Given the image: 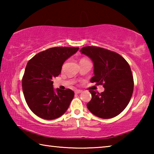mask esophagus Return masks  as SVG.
<instances>
[{
  "instance_id": "34e87169",
  "label": "esophagus",
  "mask_w": 154,
  "mask_h": 154,
  "mask_svg": "<svg viewBox=\"0 0 154 154\" xmlns=\"http://www.w3.org/2000/svg\"><path fill=\"white\" fill-rule=\"evenodd\" d=\"M82 91L80 90H77L75 91V94H80V93H82Z\"/></svg>"
}]
</instances>
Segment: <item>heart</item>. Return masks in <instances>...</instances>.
Returning <instances> with one entry per match:
<instances>
[{"mask_svg":"<svg viewBox=\"0 0 154 154\" xmlns=\"http://www.w3.org/2000/svg\"><path fill=\"white\" fill-rule=\"evenodd\" d=\"M82 60H85V59H82Z\"/></svg>","mask_w":154,"mask_h":154,"instance_id":"obj_1","label":"heart"}]
</instances>
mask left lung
Instances as JSON below:
<instances>
[{
  "label": "left lung",
  "mask_w": 154,
  "mask_h": 154,
  "mask_svg": "<svg viewBox=\"0 0 154 154\" xmlns=\"http://www.w3.org/2000/svg\"><path fill=\"white\" fill-rule=\"evenodd\" d=\"M80 51L94 63V75L90 82L105 88L100 94L90 90L92 99L87 104L88 110L103 119L118 116L128 105L133 92L130 65L119 54L98 47H84Z\"/></svg>",
  "instance_id": "obj_1"
}]
</instances>
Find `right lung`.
Instances as JSON below:
<instances>
[{
    "label": "right lung",
    "mask_w": 154,
    "mask_h": 154,
    "mask_svg": "<svg viewBox=\"0 0 154 154\" xmlns=\"http://www.w3.org/2000/svg\"><path fill=\"white\" fill-rule=\"evenodd\" d=\"M79 48L57 47L35 55L28 61L22 78V90L28 106L36 116L54 119L69 108L75 93L54 90L52 79L60 74L62 64Z\"/></svg>",
    "instance_id": "1"
}]
</instances>
